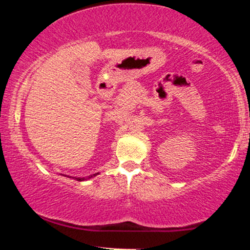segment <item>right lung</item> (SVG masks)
Masks as SVG:
<instances>
[{
	"label": "right lung",
	"instance_id": "right-lung-1",
	"mask_svg": "<svg viewBox=\"0 0 250 250\" xmlns=\"http://www.w3.org/2000/svg\"><path fill=\"white\" fill-rule=\"evenodd\" d=\"M95 175H96V174H94V176H95ZM90 177H93V175H91ZM77 180H79V181H83V180H84V179H77Z\"/></svg>",
	"mask_w": 250,
	"mask_h": 250
}]
</instances>
